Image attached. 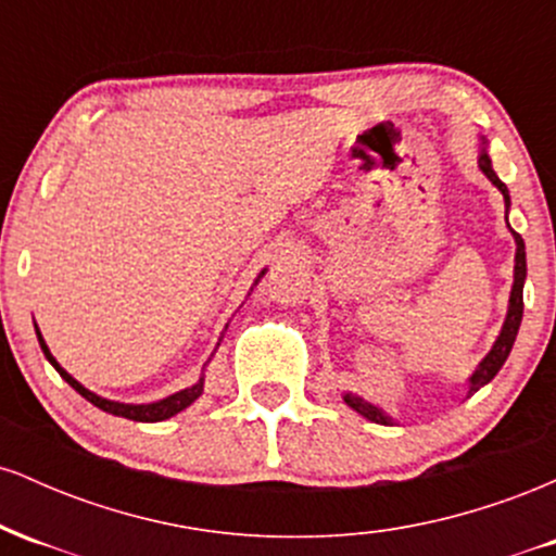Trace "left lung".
<instances>
[{"label":"left lung","instance_id":"8db88e82","mask_svg":"<svg viewBox=\"0 0 556 556\" xmlns=\"http://www.w3.org/2000/svg\"><path fill=\"white\" fill-rule=\"evenodd\" d=\"M478 167H481L483 175L489 177L491 182L500 188V193L504 195V206L509 208V190L507 185H504L500 177H496L494 167H491V159L486 154V149H481V156H478ZM509 227V225H507ZM515 238V245H518V253H515V282H513V292H509V308H507V318H504V327L500 331V337H496L494 348L489 350V355L483 358L481 363H478V368L473 371V376L468 379V397L473 392H478L483 384H489L491 379H494L496 374H500V368L504 366V361H507L509 350H513L515 344V337H518V329H520V321H522V285H526V242H522V238L515 229H509ZM344 402H348L350 407H353L355 413H361L363 418L374 420V424H381V426H392L394 420L392 416H387L381 407L371 405V402H366L363 397H358V394H344Z\"/></svg>","mask_w":556,"mask_h":556}]
</instances>
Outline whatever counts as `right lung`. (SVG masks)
Listing matches in <instances>:
<instances>
[{
    "mask_svg": "<svg viewBox=\"0 0 556 556\" xmlns=\"http://www.w3.org/2000/svg\"><path fill=\"white\" fill-rule=\"evenodd\" d=\"M264 274H266V269L258 274V279L264 277ZM258 279H256V282H258ZM36 337H38V344H41L43 355H47V361L52 363V366L56 368V374H60L62 379H65L67 384L73 387L75 392L80 394V397H86L88 402H91V405L99 407V410L112 413V416L138 420V424H156V420H167V418H172V416H177V413H180V410H185V407H188V405H193V402H195L198 397H201V392H203V379H198V384L182 389V392L169 394V397H164V400H159V402H149V405H125V402L104 400V397H99V394H93L91 389L83 387L80 381H75L73 376H70V374L65 371V368H62L60 363H56L54 355L49 353L47 342H43V337H41V331H38V327H36Z\"/></svg>",
    "mask_w": 556,
    "mask_h": 556,
    "instance_id": "right-lung-1",
    "label": "right lung"
}]
</instances>
